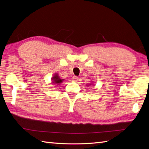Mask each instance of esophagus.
<instances>
[{
  "instance_id": "1",
  "label": "esophagus",
  "mask_w": 149,
  "mask_h": 149,
  "mask_svg": "<svg viewBox=\"0 0 149 149\" xmlns=\"http://www.w3.org/2000/svg\"><path fill=\"white\" fill-rule=\"evenodd\" d=\"M73 81L74 82H77L78 81V77H77V76H74L73 78Z\"/></svg>"
}]
</instances>
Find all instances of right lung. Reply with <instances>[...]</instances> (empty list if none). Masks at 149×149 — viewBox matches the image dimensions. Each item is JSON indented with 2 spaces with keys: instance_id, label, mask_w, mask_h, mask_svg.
Instances as JSON below:
<instances>
[{
  "instance_id": "right-lung-1",
  "label": "right lung",
  "mask_w": 149,
  "mask_h": 149,
  "mask_svg": "<svg viewBox=\"0 0 149 149\" xmlns=\"http://www.w3.org/2000/svg\"><path fill=\"white\" fill-rule=\"evenodd\" d=\"M53 79V80L54 81H53L54 83H56V84H59V83H61L63 82V79H60L58 75H55L54 77L52 78Z\"/></svg>"
}]
</instances>
